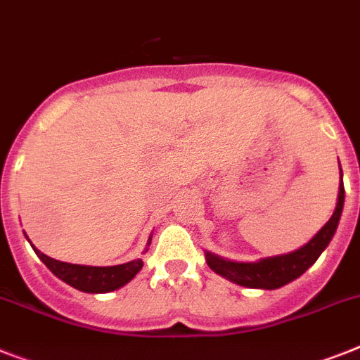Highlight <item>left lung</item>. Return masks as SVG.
Here are the masks:
<instances>
[{"label":"left lung","mask_w":360,"mask_h":360,"mask_svg":"<svg viewBox=\"0 0 360 360\" xmlns=\"http://www.w3.org/2000/svg\"><path fill=\"white\" fill-rule=\"evenodd\" d=\"M340 168V162H339ZM344 208V183H342V168H340V183H339V198H337V207L331 214L329 221L326 223L315 236L307 241L300 249L285 252V255L269 256V258H259L256 262H234V259L221 258L205 250V259L207 265L219 276L231 280V282L243 285L250 289H278L288 285L289 282L297 280L298 276L306 273L311 265L315 264L319 256L333 240L337 226H339L340 216Z\"/></svg>","instance_id":"left-lung-1"}]
</instances>
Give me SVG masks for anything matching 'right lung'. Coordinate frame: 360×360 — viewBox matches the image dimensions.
Instances as JSON below:
<instances>
[{"label": "right lung", "instance_id": "right-lung-1", "mask_svg": "<svg viewBox=\"0 0 360 360\" xmlns=\"http://www.w3.org/2000/svg\"><path fill=\"white\" fill-rule=\"evenodd\" d=\"M27 238V236H25ZM29 240V238H27ZM31 243V241H29ZM152 243V236L148 238V245ZM34 249L36 256L45 264V267L49 269L51 273L56 278H60L62 282L69 283L71 288L78 289L82 292H111L126 285L135 278V274L143 269V259H131L126 264L120 265H110V267H93V265H77L68 264V262H58V259L49 258L44 255L41 250ZM148 250V249H146Z\"/></svg>", "mask_w": 360, "mask_h": 360}]
</instances>
